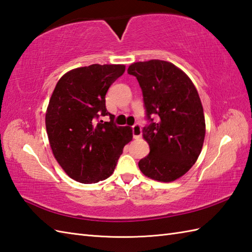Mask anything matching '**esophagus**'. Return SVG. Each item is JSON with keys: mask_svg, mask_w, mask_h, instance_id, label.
I'll return each instance as SVG.
<instances>
[{"mask_svg": "<svg viewBox=\"0 0 252 252\" xmlns=\"http://www.w3.org/2000/svg\"><path fill=\"white\" fill-rule=\"evenodd\" d=\"M132 133H133V137L134 138H140L142 135V126L140 123H135L134 126H132Z\"/></svg>", "mask_w": 252, "mask_h": 252, "instance_id": "obj_1", "label": "esophagus"}]
</instances>
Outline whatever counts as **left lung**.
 <instances>
[{
  "mask_svg": "<svg viewBox=\"0 0 252 252\" xmlns=\"http://www.w3.org/2000/svg\"><path fill=\"white\" fill-rule=\"evenodd\" d=\"M127 73L142 89L148 120L143 137L151 152L138 167L148 178L172 182L192 167L201 152L206 123L199 95L190 79L168 62L134 63Z\"/></svg>",
  "mask_w": 252,
  "mask_h": 252,
  "instance_id": "left-lung-1",
  "label": "left lung"
}]
</instances>
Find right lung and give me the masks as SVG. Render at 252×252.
<instances>
[{"label":"right lung","instance_id":"add662e5","mask_svg":"<svg viewBox=\"0 0 252 252\" xmlns=\"http://www.w3.org/2000/svg\"><path fill=\"white\" fill-rule=\"evenodd\" d=\"M125 65L73 69L57 82L46 110L50 145L63 171L80 183H97L114 172L126 144L129 126H118L106 109L105 96L121 77ZM109 115L110 122L100 120Z\"/></svg>","mask_w":252,"mask_h":252}]
</instances>
